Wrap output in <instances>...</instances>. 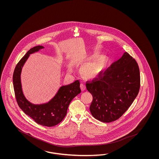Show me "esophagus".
Returning a JSON list of instances; mask_svg holds the SVG:
<instances>
[{
  "label": "esophagus",
  "instance_id": "obj_1",
  "mask_svg": "<svg viewBox=\"0 0 159 159\" xmlns=\"http://www.w3.org/2000/svg\"><path fill=\"white\" fill-rule=\"evenodd\" d=\"M80 88H81L82 91H84L86 89V84L84 83H81V84H80Z\"/></svg>",
  "mask_w": 159,
  "mask_h": 159
}]
</instances>
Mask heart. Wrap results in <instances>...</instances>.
I'll use <instances>...</instances> for the list:
<instances>
[{
	"mask_svg": "<svg viewBox=\"0 0 159 159\" xmlns=\"http://www.w3.org/2000/svg\"><path fill=\"white\" fill-rule=\"evenodd\" d=\"M107 61L105 59H98L84 65L82 68L83 72L88 76L93 77L99 75L105 69Z\"/></svg>",
	"mask_w": 159,
	"mask_h": 159,
	"instance_id": "obj_1",
	"label": "heart"
}]
</instances>
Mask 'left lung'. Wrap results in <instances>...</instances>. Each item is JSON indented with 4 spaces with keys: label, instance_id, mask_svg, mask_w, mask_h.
Wrapping results in <instances>:
<instances>
[{
    "label": "left lung",
    "instance_id": "left-lung-1",
    "mask_svg": "<svg viewBox=\"0 0 159 159\" xmlns=\"http://www.w3.org/2000/svg\"><path fill=\"white\" fill-rule=\"evenodd\" d=\"M139 69L128 52L98 77L86 83L93 96L90 111L103 122L118 120L131 106L139 91Z\"/></svg>",
    "mask_w": 159,
    "mask_h": 159
}]
</instances>
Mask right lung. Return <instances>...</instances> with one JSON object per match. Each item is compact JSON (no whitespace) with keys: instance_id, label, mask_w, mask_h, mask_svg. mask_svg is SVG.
<instances>
[{"instance_id":"add662e5","label":"right lung","mask_w":159,"mask_h":159,"mask_svg":"<svg viewBox=\"0 0 159 159\" xmlns=\"http://www.w3.org/2000/svg\"><path fill=\"white\" fill-rule=\"evenodd\" d=\"M43 48L41 45H38L30 49L25 53L15 67L13 82L15 96L20 108L37 124L51 127L57 125L63 120L70 102L81 93V90L80 82L76 80L70 84L61 87L55 96L44 104H34L25 97L21 83L22 68L30 54L39 52Z\"/></svg>"}]
</instances>
